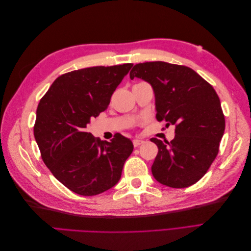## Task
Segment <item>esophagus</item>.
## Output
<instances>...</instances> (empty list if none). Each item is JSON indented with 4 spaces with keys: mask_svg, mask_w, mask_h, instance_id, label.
<instances>
[{
    "mask_svg": "<svg viewBox=\"0 0 251 251\" xmlns=\"http://www.w3.org/2000/svg\"><path fill=\"white\" fill-rule=\"evenodd\" d=\"M142 143H144V141L141 140V139H134V140H133V144H134L135 148H137V147L141 146Z\"/></svg>",
    "mask_w": 251,
    "mask_h": 251,
    "instance_id": "34e87169",
    "label": "esophagus"
}]
</instances>
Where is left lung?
<instances>
[{
	"label": "left lung",
	"mask_w": 251,
	"mask_h": 251,
	"mask_svg": "<svg viewBox=\"0 0 251 251\" xmlns=\"http://www.w3.org/2000/svg\"><path fill=\"white\" fill-rule=\"evenodd\" d=\"M149 82L155 94L156 118L175 125V138L159 140L151 165L163 185L183 188L198 182L216 159L225 130V118L215 89L193 69L164 62L137 64L130 78Z\"/></svg>",
	"instance_id": "left-lung-1"
}]
</instances>
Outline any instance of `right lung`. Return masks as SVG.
Masks as SVG:
<instances>
[{
  "label": "right lung",
  "instance_id": "add662e5",
  "mask_svg": "<svg viewBox=\"0 0 251 251\" xmlns=\"http://www.w3.org/2000/svg\"><path fill=\"white\" fill-rule=\"evenodd\" d=\"M133 64L91 67L60 75L36 110L34 138L43 161L60 183L81 196H95L117 184L134 146L116 134L101 141L87 132L91 118L111 96Z\"/></svg>",
  "mask_w": 251,
  "mask_h": 251
}]
</instances>
